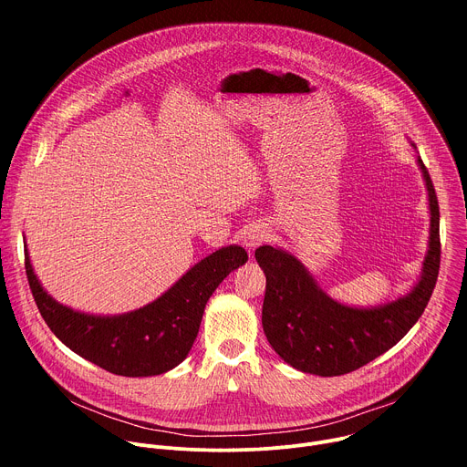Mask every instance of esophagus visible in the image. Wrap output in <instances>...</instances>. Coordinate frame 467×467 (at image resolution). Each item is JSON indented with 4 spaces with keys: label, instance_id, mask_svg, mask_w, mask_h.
Returning a JSON list of instances; mask_svg holds the SVG:
<instances>
[{
    "label": "esophagus",
    "instance_id": "1",
    "mask_svg": "<svg viewBox=\"0 0 467 467\" xmlns=\"http://www.w3.org/2000/svg\"><path fill=\"white\" fill-rule=\"evenodd\" d=\"M265 238H268V231L262 229V227H251L245 236H244V245L247 249H254L258 247Z\"/></svg>",
    "mask_w": 467,
    "mask_h": 467
}]
</instances>
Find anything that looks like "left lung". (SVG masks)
Returning a JSON list of instances; mask_svg holds the SVG:
<instances>
[{
    "label": "left lung",
    "mask_w": 467,
    "mask_h": 467,
    "mask_svg": "<svg viewBox=\"0 0 467 467\" xmlns=\"http://www.w3.org/2000/svg\"><path fill=\"white\" fill-rule=\"evenodd\" d=\"M431 240L423 275L414 290L377 308H353L332 301L317 288L303 264L272 245H260L254 258L265 274L262 305L264 335L275 353L299 371L337 377L375 360L401 340L421 317L440 272V207L425 168Z\"/></svg>",
    "instance_id": "left-lung-1"
}]
</instances>
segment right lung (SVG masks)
I'll use <instances>...</instances> for the list:
<instances>
[{"instance_id": "obj_1", "label": "right lung", "mask_w": 467, "mask_h": 467, "mask_svg": "<svg viewBox=\"0 0 467 467\" xmlns=\"http://www.w3.org/2000/svg\"><path fill=\"white\" fill-rule=\"evenodd\" d=\"M245 260L244 247H222L195 264L151 305L112 317L81 314L51 299L33 272L27 249L26 274L44 321L64 346L114 375L150 377L166 373L186 358L209 297Z\"/></svg>"}]
</instances>
